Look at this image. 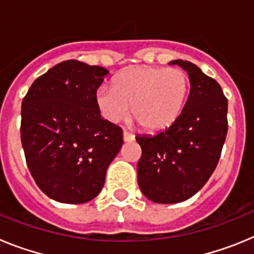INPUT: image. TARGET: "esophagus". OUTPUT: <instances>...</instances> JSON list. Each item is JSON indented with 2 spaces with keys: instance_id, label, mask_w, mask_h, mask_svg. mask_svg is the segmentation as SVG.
Returning a JSON list of instances; mask_svg holds the SVG:
<instances>
[{
  "instance_id": "esophagus-1",
  "label": "esophagus",
  "mask_w": 254,
  "mask_h": 254,
  "mask_svg": "<svg viewBox=\"0 0 254 254\" xmlns=\"http://www.w3.org/2000/svg\"><path fill=\"white\" fill-rule=\"evenodd\" d=\"M123 140H125L126 142H129V141L134 140V136L132 133H129V132L125 131V132H123Z\"/></svg>"
}]
</instances>
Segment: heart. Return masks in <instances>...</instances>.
Returning <instances> with one entry per match:
<instances>
[{
  "instance_id": "b5f03b06",
  "label": "heart",
  "mask_w": 254,
  "mask_h": 254,
  "mask_svg": "<svg viewBox=\"0 0 254 254\" xmlns=\"http://www.w3.org/2000/svg\"><path fill=\"white\" fill-rule=\"evenodd\" d=\"M190 90L187 73L177 67H129L102 86L96 104L105 120L120 122L129 112L149 131L169 127L181 116Z\"/></svg>"
}]
</instances>
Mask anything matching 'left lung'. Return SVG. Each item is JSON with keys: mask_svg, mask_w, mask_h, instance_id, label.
<instances>
[{"mask_svg": "<svg viewBox=\"0 0 254 254\" xmlns=\"http://www.w3.org/2000/svg\"><path fill=\"white\" fill-rule=\"evenodd\" d=\"M187 71L188 99L174 123L154 136H136L142 155L138 187L150 201L177 203L196 194L214 173L228 133V99L221 86L196 64L174 60Z\"/></svg>", "mask_w": 254, "mask_h": 254, "instance_id": "left-lung-1", "label": "left lung"}]
</instances>
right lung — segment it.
Listing matches in <instances>:
<instances>
[{
	"label": "right lung",
	"mask_w": 254,
	"mask_h": 254,
	"mask_svg": "<svg viewBox=\"0 0 254 254\" xmlns=\"http://www.w3.org/2000/svg\"><path fill=\"white\" fill-rule=\"evenodd\" d=\"M109 73L64 61L33 82L21 104V143L31 176L49 198L84 203L100 193L122 128L103 120L96 91Z\"/></svg>",
	"instance_id": "1"
}]
</instances>
